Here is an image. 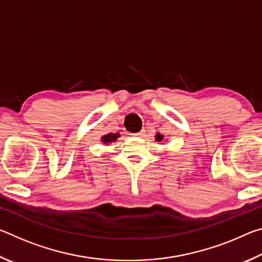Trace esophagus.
Segmentation results:
<instances>
[{
	"label": "esophagus",
	"instance_id": "esophagus-1",
	"mask_svg": "<svg viewBox=\"0 0 262 262\" xmlns=\"http://www.w3.org/2000/svg\"><path fill=\"white\" fill-rule=\"evenodd\" d=\"M144 134H145V132L144 130H141V132L136 133V134H133V135L136 136V137H142V136H144Z\"/></svg>",
	"mask_w": 262,
	"mask_h": 262
}]
</instances>
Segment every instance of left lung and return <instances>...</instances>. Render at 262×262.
Instances as JSON below:
<instances>
[{
    "instance_id": "1",
    "label": "left lung",
    "mask_w": 262,
    "mask_h": 262,
    "mask_svg": "<svg viewBox=\"0 0 262 262\" xmlns=\"http://www.w3.org/2000/svg\"><path fill=\"white\" fill-rule=\"evenodd\" d=\"M163 139H164V135H161V134H156V136H155V140L158 141V142L163 141Z\"/></svg>"
}]
</instances>
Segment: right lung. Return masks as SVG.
Wrapping results in <instances>:
<instances>
[{
    "mask_svg": "<svg viewBox=\"0 0 262 262\" xmlns=\"http://www.w3.org/2000/svg\"><path fill=\"white\" fill-rule=\"evenodd\" d=\"M119 137H120V134H119V133H108V134H105L104 136H101V142H103L104 144H111L117 141Z\"/></svg>",
    "mask_w": 262,
    "mask_h": 262,
    "instance_id": "add662e5",
    "label": "right lung"
}]
</instances>
